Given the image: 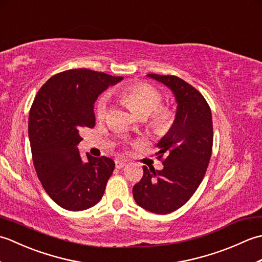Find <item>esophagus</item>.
<instances>
[{
	"label": "esophagus",
	"mask_w": 262,
	"mask_h": 262,
	"mask_svg": "<svg viewBox=\"0 0 262 262\" xmlns=\"http://www.w3.org/2000/svg\"><path fill=\"white\" fill-rule=\"evenodd\" d=\"M115 164H116V168L117 169H121V168H124V166L126 165V162H125V161H121V160L117 159L115 161Z\"/></svg>",
	"instance_id": "esophagus-1"
}]
</instances>
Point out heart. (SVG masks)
Segmentation results:
<instances>
[{"mask_svg":"<svg viewBox=\"0 0 262 262\" xmlns=\"http://www.w3.org/2000/svg\"><path fill=\"white\" fill-rule=\"evenodd\" d=\"M117 94L135 115L142 118L148 116V126L154 134L164 135L173 125V110L160 107L162 103V94L155 88L146 83H135L120 89ZM108 109V99L101 97L96 105L97 118L99 120L107 118Z\"/></svg>","mask_w":262,"mask_h":262,"instance_id":"obj_1","label":"heart"}]
</instances>
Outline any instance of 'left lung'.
I'll return each instance as SVG.
<instances>
[{
    "mask_svg": "<svg viewBox=\"0 0 262 262\" xmlns=\"http://www.w3.org/2000/svg\"><path fill=\"white\" fill-rule=\"evenodd\" d=\"M147 76L170 89L177 111L173 125L157 144L163 169L144 165L133 196L144 209L169 214L185 205L204 179L213 147V120L205 98L189 83L174 75Z\"/></svg>",
    "mask_w": 262,
    "mask_h": 262,
    "instance_id": "8db88e82",
    "label": "left lung"
}]
</instances>
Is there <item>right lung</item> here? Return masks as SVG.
<instances>
[{"mask_svg": "<svg viewBox=\"0 0 262 262\" xmlns=\"http://www.w3.org/2000/svg\"><path fill=\"white\" fill-rule=\"evenodd\" d=\"M122 80L88 69L52 76L33 100L28 133L37 176L48 196L68 210H84L102 198L115 162L86 154L77 145L83 128L96 125L94 102L99 94Z\"/></svg>", "mask_w": 262, "mask_h": 262, "instance_id": "right-lung-1", "label": "right lung"}]
</instances>
